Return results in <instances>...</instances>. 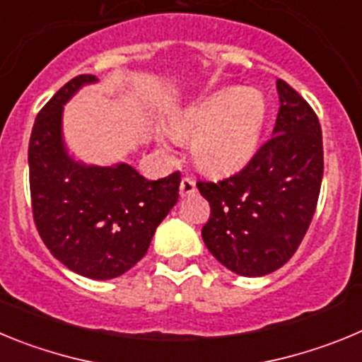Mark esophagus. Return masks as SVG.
<instances>
[{
  "mask_svg": "<svg viewBox=\"0 0 362 362\" xmlns=\"http://www.w3.org/2000/svg\"><path fill=\"white\" fill-rule=\"evenodd\" d=\"M179 190H181V196H192L194 192H196V179L194 177H183L181 179V187H179Z\"/></svg>",
  "mask_w": 362,
  "mask_h": 362,
  "instance_id": "esophagus-1",
  "label": "esophagus"
}]
</instances>
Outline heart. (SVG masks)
Instances as JSON below:
<instances>
[{
  "instance_id": "heart-1",
  "label": "heart",
  "mask_w": 362,
  "mask_h": 362,
  "mask_svg": "<svg viewBox=\"0 0 362 362\" xmlns=\"http://www.w3.org/2000/svg\"><path fill=\"white\" fill-rule=\"evenodd\" d=\"M268 117L267 98L259 90L223 88L170 119L177 139H194V161L212 174L241 170L257 152Z\"/></svg>"
}]
</instances>
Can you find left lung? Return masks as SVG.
Here are the masks:
<instances>
[{
  "label": "left lung",
  "instance_id": "obj_1",
  "mask_svg": "<svg viewBox=\"0 0 362 362\" xmlns=\"http://www.w3.org/2000/svg\"><path fill=\"white\" fill-rule=\"evenodd\" d=\"M281 107L274 136L238 174L197 181L210 203L201 235L223 267L261 277L283 267L299 248L321 192L322 136L313 108L277 79Z\"/></svg>",
  "mask_w": 362,
  "mask_h": 362
}]
</instances>
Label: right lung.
I'll return each mask as SVG.
<instances>
[{"label": "right lung", "mask_w": 362, "mask_h": 362, "mask_svg": "<svg viewBox=\"0 0 362 362\" xmlns=\"http://www.w3.org/2000/svg\"><path fill=\"white\" fill-rule=\"evenodd\" d=\"M92 74L70 79L37 114L28 143L32 216L50 254L88 279H114L146 254L177 203L181 174L148 181L127 163L74 161L63 143V105Z\"/></svg>", "instance_id": "obj_1"}]
</instances>
